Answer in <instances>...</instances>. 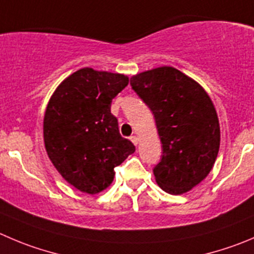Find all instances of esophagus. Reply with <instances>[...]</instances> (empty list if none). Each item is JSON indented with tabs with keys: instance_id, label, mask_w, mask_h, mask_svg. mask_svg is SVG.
<instances>
[{
	"instance_id": "obj_1",
	"label": "esophagus",
	"mask_w": 254,
	"mask_h": 254,
	"mask_svg": "<svg viewBox=\"0 0 254 254\" xmlns=\"http://www.w3.org/2000/svg\"><path fill=\"white\" fill-rule=\"evenodd\" d=\"M129 139H131L132 143H133L134 146H137V144H138V137L137 136H131L129 137Z\"/></svg>"
}]
</instances>
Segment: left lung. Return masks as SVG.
I'll list each match as a JSON object with an SVG mask.
<instances>
[{"mask_svg":"<svg viewBox=\"0 0 254 254\" xmlns=\"http://www.w3.org/2000/svg\"><path fill=\"white\" fill-rule=\"evenodd\" d=\"M131 86L152 111L162 142L153 168L165 192L182 194L201 183L216 162L221 131L216 108L194 79L163 66L136 74Z\"/></svg>","mask_w":254,"mask_h":254,"instance_id":"1","label":"left lung"}]
</instances>
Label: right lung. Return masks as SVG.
Wrapping results in <instances>:
<instances>
[{
    "label": "right lung",
    "mask_w": 254,
    "mask_h": 254,
    "mask_svg": "<svg viewBox=\"0 0 254 254\" xmlns=\"http://www.w3.org/2000/svg\"><path fill=\"white\" fill-rule=\"evenodd\" d=\"M127 84L125 74L86 67L67 77L50 98L43 120L46 151L60 175L81 192L106 190L115 167L136 151L111 113L112 100Z\"/></svg>",
    "instance_id": "obj_1"
}]
</instances>
